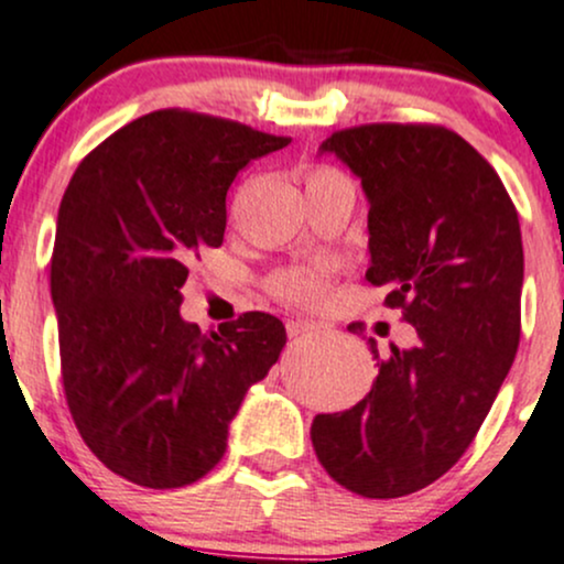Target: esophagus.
Wrapping results in <instances>:
<instances>
[{
  "instance_id": "1",
  "label": "esophagus",
  "mask_w": 564,
  "mask_h": 564,
  "mask_svg": "<svg viewBox=\"0 0 564 564\" xmlns=\"http://www.w3.org/2000/svg\"><path fill=\"white\" fill-rule=\"evenodd\" d=\"M315 329H318V324H315V321H307V318H296V321H289V324H286L289 337H300V334H307V332H315Z\"/></svg>"
}]
</instances>
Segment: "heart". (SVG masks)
Returning <instances> with one entry per match:
<instances>
[{"label": "heart", "mask_w": 564, "mask_h": 564, "mask_svg": "<svg viewBox=\"0 0 564 564\" xmlns=\"http://www.w3.org/2000/svg\"><path fill=\"white\" fill-rule=\"evenodd\" d=\"M329 184H350L343 173L332 169H313L307 173V192L318 187H329ZM272 294L281 296L283 302L292 305H315L324 300L326 289H329V272L326 270H286L278 272L272 278Z\"/></svg>", "instance_id": "b5f03b06"}]
</instances>
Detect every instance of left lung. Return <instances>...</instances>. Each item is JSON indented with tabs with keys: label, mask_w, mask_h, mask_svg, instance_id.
Returning <instances> with one entry per match:
<instances>
[{
	"label": "left lung",
	"mask_w": 564,
	"mask_h": 564,
	"mask_svg": "<svg viewBox=\"0 0 564 564\" xmlns=\"http://www.w3.org/2000/svg\"><path fill=\"white\" fill-rule=\"evenodd\" d=\"M318 154L361 182L367 281L388 289L417 345H391L372 391L350 410L315 414L311 438L345 490L401 498L460 460L509 375L524 281L519 216L492 165L444 128H348ZM369 348L377 358L372 339Z\"/></svg>",
	"instance_id": "obj_1"
}]
</instances>
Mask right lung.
I'll list each match as a JSON object with an SVG mask.
<instances>
[{
	"label": "right lung",
	"instance_id": "1",
	"mask_svg": "<svg viewBox=\"0 0 564 564\" xmlns=\"http://www.w3.org/2000/svg\"><path fill=\"white\" fill-rule=\"evenodd\" d=\"M286 144L160 109L98 144L64 192L51 264L64 391L93 455L128 481L171 490L212 471L286 345L270 313L212 334L178 313L187 262L225 240L238 171Z\"/></svg>",
	"mask_w": 564,
	"mask_h": 564
}]
</instances>
